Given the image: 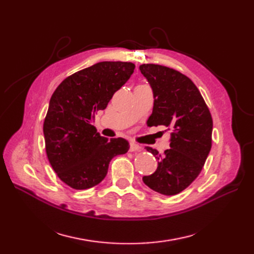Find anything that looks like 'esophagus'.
Returning <instances> with one entry per match:
<instances>
[{"instance_id":"obj_1","label":"esophagus","mask_w":254,"mask_h":254,"mask_svg":"<svg viewBox=\"0 0 254 254\" xmlns=\"http://www.w3.org/2000/svg\"><path fill=\"white\" fill-rule=\"evenodd\" d=\"M129 150L131 151V152H134V151H141L142 150V147L140 145H137V144H135V143H131L130 144V148H129Z\"/></svg>"}]
</instances>
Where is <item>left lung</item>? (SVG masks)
<instances>
[{"mask_svg": "<svg viewBox=\"0 0 254 254\" xmlns=\"http://www.w3.org/2000/svg\"><path fill=\"white\" fill-rule=\"evenodd\" d=\"M140 71L153 93L151 126L172 128L171 149L161 157L157 149L146 147L158 160L157 171L143 177V182L160 194L172 196L186 190L200 174L212 146L213 121L209 108L189 77L174 68L142 64Z\"/></svg>", "mask_w": 254, "mask_h": 254, "instance_id": "8db88e82", "label": "left lung"}]
</instances>
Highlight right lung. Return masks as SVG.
Instances as JSON below:
<instances>
[{
  "mask_svg": "<svg viewBox=\"0 0 254 254\" xmlns=\"http://www.w3.org/2000/svg\"><path fill=\"white\" fill-rule=\"evenodd\" d=\"M134 67L132 63L103 61L68 76L53 93L43 124L45 150L53 170L72 189L97 186L111 159L128 151V141L101 136L92 122Z\"/></svg>",
  "mask_w": 254,
  "mask_h": 254,
  "instance_id": "obj_1",
  "label": "right lung"
}]
</instances>
